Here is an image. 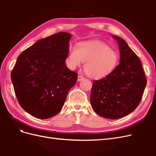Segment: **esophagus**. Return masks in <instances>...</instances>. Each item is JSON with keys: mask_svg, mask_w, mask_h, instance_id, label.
Masks as SVG:
<instances>
[{"mask_svg": "<svg viewBox=\"0 0 156 156\" xmlns=\"http://www.w3.org/2000/svg\"><path fill=\"white\" fill-rule=\"evenodd\" d=\"M83 79H84V77H83L82 75H78V78H77L78 81H82V80H83Z\"/></svg>", "mask_w": 156, "mask_h": 156, "instance_id": "34e87169", "label": "esophagus"}]
</instances>
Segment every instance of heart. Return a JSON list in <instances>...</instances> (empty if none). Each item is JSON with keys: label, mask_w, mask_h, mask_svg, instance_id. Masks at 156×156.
Listing matches in <instances>:
<instances>
[{"label": "heart", "mask_w": 156, "mask_h": 156, "mask_svg": "<svg viewBox=\"0 0 156 156\" xmlns=\"http://www.w3.org/2000/svg\"><path fill=\"white\" fill-rule=\"evenodd\" d=\"M117 51L100 41L80 44L69 49L68 62L73 69L85 62L84 69L89 76L101 78L112 72L119 62Z\"/></svg>", "instance_id": "heart-1"}]
</instances>
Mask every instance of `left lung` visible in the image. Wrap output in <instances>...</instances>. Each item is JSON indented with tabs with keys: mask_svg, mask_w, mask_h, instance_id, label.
<instances>
[{
	"mask_svg": "<svg viewBox=\"0 0 156 156\" xmlns=\"http://www.w3.org/2000/svg\"><path fill=\"white\" fill-rule=\"evenodd\" d=\"M112 36L120 48V64L107 76L94 81L90 103L98 115L119 119L138 107L147 81L138 56L123 39Z\"/></svg>",
	"mask_w": 156,
	"mask_h": 156,
	"instance_id": "left-lung-1",
	"label": "left lung"
}]
</instances>
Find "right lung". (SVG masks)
<instances>
[{"mask_svg": "<svg viewBox=\"0 0 156 156\" xmlns=\"http://www.w3.org/2000/svg\"><path fill=\"white\" fill-rule=\"evenodd\" d=\"M71 36L61 32L37 41L18 56L11 73L19 103L37 119L58 114L77 82V73L65 63Z\"/></svg>", "mask_w": 156, "mask_h": 156, "instance_id": "add662e5", "label": "right lung"}]
</instances>
